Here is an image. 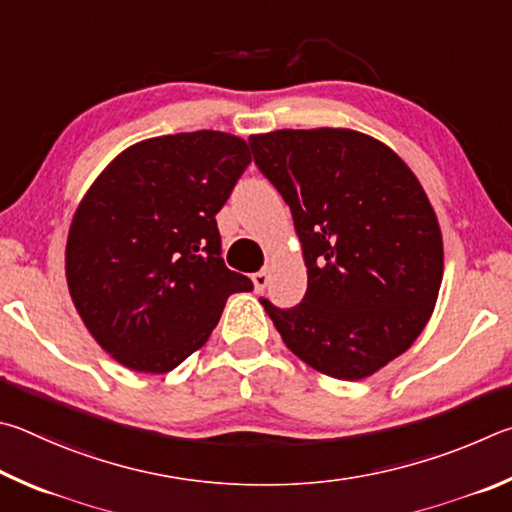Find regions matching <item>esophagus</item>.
Returning <instances> with one entry per match:
<instances>
[{"label": "esophagus", "mask_w": 512, "mask_h": 512, "mask_svg": "<svg viewBox=\"0 0 512 512\" xmlns=\"http://www.w3.org/2000/svg\"><path fill=\"white\" fill-rule=\"evenodd\" d=\"M251 281H254L256 292H263L267 288V283H270V274H267V270H261V272L251 274Z\"/></svg>", "instance_id": "34e87169"}]
</instances>
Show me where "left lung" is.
<instances>
[{
	"label": "left lung",
	"mask_w": 512,
	"mask_h": 512,
	"mask_svg": "<svg viewBox=\"0 0 512 512\" xmlns=\"http://www.w3.org/2000/svg\"><path fill=\"white\" fill-rule=\"evenodd\" d=\"M290 206L308 267L299 306L261 299L285 346L337 380L369 378L423 333L443 281V236L396 152L346 128L251 134Z\"/></svg>",
	"instance_id": "obj_1"
}]
</instances>
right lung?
I'll list each match as a JSON object with an SVG mask.
<instances>
[{
	"mask_svg": "<svg viewBox=\"0 0 512 512\" xmlns=\"http://www.w3.org/2000/svg\"><path fill=\"white\" fill-rule=\"evenodd\" d=\"M251 152L197 130L134 143L89 186L71 220V301L103 351L139 373H168L206 344L233 292L215 222Z\"/></svg>",
	"mask_w": 512,
	"mask_h": 512,
	"instance_id": "obj_1",
	"label": "right lung"
}]
</instances>
